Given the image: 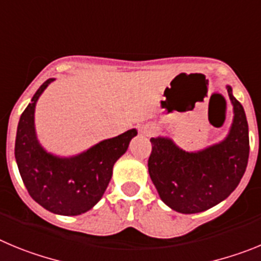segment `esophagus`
<instances>
[{
	"label": "esophagus",
	"mask_w": 261,
	"mask_h": 261,
	"mask_svg": "<svg viewBox=\"0 0 261 261\" xmlns=\"http://www.w3.org/2000/svg\"><path fill=\"white\" fill-rule=\"evenodd\" d=\"M144 133L147 134V135H151V133H152V128H147V130H145Z\"/></svg>",
	"instance_id": "1"
}]
</instances>
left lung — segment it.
I'll list each match as a JSON object with an SVG mask.
<instances>
[{"mask_svg":"<svg viewBox=\"0 0 261 261\" xmlns=\"http://www.w3.org/2000/svg\"><path fill=\"white\" fill-rule=\"evenodd\" d=\"M234 121L224 142L200 152H186L168 138H152L149 177L160 198L179 213L210 210L229 196L245 174L250 154L245 109L226 87Z\"/></svg>","mask_w":261,"mask_h":261,"instance_id":"obj_1","label":"left lung"}]
</instances>
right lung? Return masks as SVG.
I'll return each instance as SVG.
<instances>
[{
  "label": "right lung",
  "mask_w": 261,
  "mask_h": 261,
  "mask_svg": "<svg viewBox=\"0 0 261 261\" xmlns=\"http://www.w3.org/2000/svg\"><path fill=\"white\" fill-rule=\"evenodd\" d=\"M55 79L40 86L18 123L15 160L28 194L49 212L76 216L90 211L100 199L112 178L113 165L127 151L136 130L100 142L88 151L60 159L39 144L35 134L34 114L37 98Z\"/></svg>",
  "instance_id": "obj_1"
}]
</instances>
